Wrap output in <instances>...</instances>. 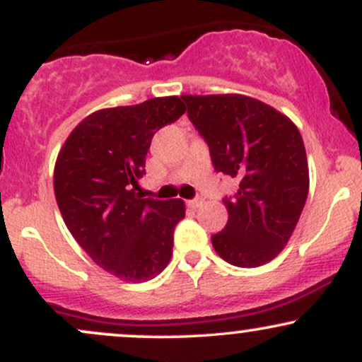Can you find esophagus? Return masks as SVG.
<instances>
[{"instance_id": "1", "label": "esophagus", "mask_w": 362, "mask_h": 362, "mask_svg": "<svg viewBox=\"0 0 362 362\" xmlns=\"http://www.w3.org/2000/svg\"><path fill=\"white\" fill-rule=\"evenodd\" d=\"M187 204H189V207H192V209H199V207L204 204V199H202V197L192 199V201H189Z\"/></svg>"}]
</instances>
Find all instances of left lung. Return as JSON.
<instances>
[{
    "instance_id": "obj_1",
    "label": "left lung",
    "mask_w": 362,
    "mask_h": 362,
    "mask_svg": "<svg viewBox=\"0 0 362 362\" xmlns=\"http://www.w3.org/2000/svg\"><path fill=\"white\" fill-rule=\"evenodd\" d=\"M206 139L216 172L238 178L224 199L226 228L213 235L216 253L236 267H259L289 242L310 189L303 138L288 115L240 93L182 95Z\"/></svg>"
}]
</instances>
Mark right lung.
<instances>
[{
  "instance_id": "right-lung-1",
  "label": "right lung",
  "mask_w": 362,
  "mask_h": 362,
  "mask_svg": "<svg viewBox=\"0 0 362 362\" xmlns=\"http://www.w3.org/2000/svg\"><path fill=\"white\" fill-rule=\"evenodd\" d=\"M180 97L102 109L73 129L54 167V194L69 233L103 271L126 282L156 277L172 259L182 199L136 192L158 129L184 115Z\"/></svg>"
}]
</instances>
